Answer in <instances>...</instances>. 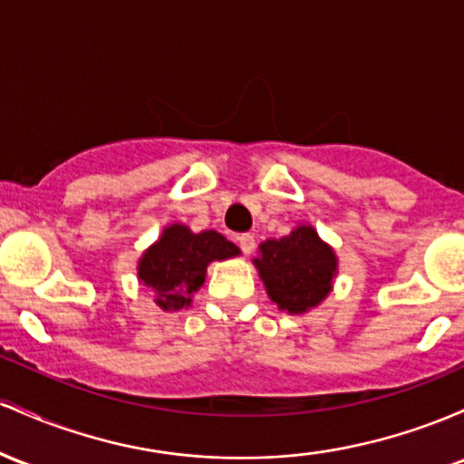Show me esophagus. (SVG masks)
Here are the masks:
<instances>
[{
    "mask_svg": "<svg viewBox=\"0 0 464 464\" xmlns=\"http://www.w3.org/2000/svg\"><path fill=\"white\" fill-rule=\"evenodd\" d=\"M238 247L243 249V254H249L254 249V246H256V241H254L252 234H238Z\"/></svg>",
    "mask_w": 464,
    "mask_h": 464,
    "instance_id": "obj_1",
    "label": "esophagus"
}]
</instances>
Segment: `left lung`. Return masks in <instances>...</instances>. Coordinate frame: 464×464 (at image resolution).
Wrapping results in <instances>:
<instances>
[{"label":"left lung","instance_id":"8db88e82","mask_svg":"<svg viewBox=\"0 0 464 464\" xmlns=\"http://www.w3.org/2000/svg\"><path fill=\"white\" fill-rule=\"evenodd\" d=\"M254 263L269 298L289 314H304L320 304L331 291L337 269L333 249L324 246L309 226H302L278 241H265L260 246V258Z\"/></svg>","mask_w":464,"mask_h":464}]
</instances>
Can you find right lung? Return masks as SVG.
Segmentation results:
<instances>
[{
  "label": "right lung",
  "mask_w": 464,
  "mask_h": 464,
  "mask_svg": "<svg viewBox=\"0 0 464 464\" xmlns=\"http://www.w3.org/2000/svg\"><path fill=\"white\" fill-rule=\"evenodd\" d=\"M238 247L215 230L192 234L186 226L166 227L162 238L140 260V280L158 291V304L177 311L204 285L212 260L237 256Z\"/></svg>",
  "instance_id": "1"
}]
</instances>
